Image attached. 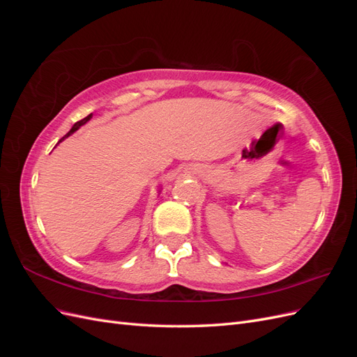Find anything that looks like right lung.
<instances>
[{
	"mask_svg": "<svg viewBox=\"0 0 357 357\" xmlns=\"http://www.w3.org/2000/svg\"><path fill=\"white\" fill-rule=\"evenodd\" d=\"M91 119H92V114H89V116H86L84 119H82V121H79V122H75L73 126H71V129H70V131L67 132V135L66 137H62V139L63 138H67V137H70V135H73L75 131H77V129L80 128V126H83L84 123H88L89 121H91ZM62 139H61V142H62Z\"/></svg>",
	"mask_w": 357,
	"mask_h": 357,
	"instance_id": "obj_1",
	"label": "right lung"
}]
</instances>
